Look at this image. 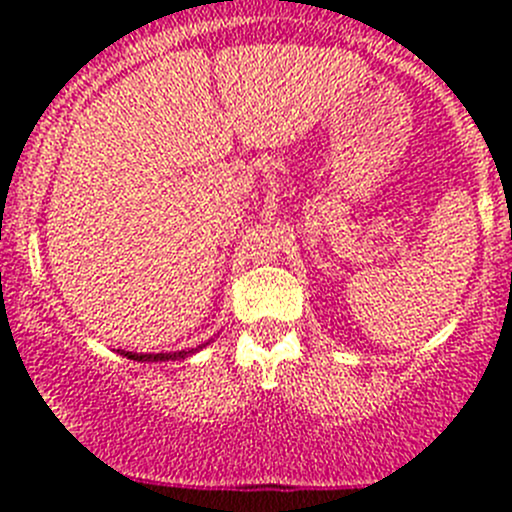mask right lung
Wrapping results in <instances>:
<instances>
[{
	"mask_svg": "<svg viewBox=\"0 0 512 512\" xmlns=\"http://www.w3.org/2000/svg\"><path fill=\"white\" fill-rule=\"evenodd\" d=\"M194 351H197V348H192V351H171V354H133V351H120V354L128 356V359L133 361H179V359H187V356L194 354Z\"/></svg>",
	"mask_w": 512,
	"mask_h": 512,
	"instance_id": "1",
	"label": "right lung"
}]
</instances>
